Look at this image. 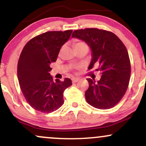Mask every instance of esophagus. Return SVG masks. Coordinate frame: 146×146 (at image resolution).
<instances>
[{"instance_id": "1", "label": "esophagus", "mask_w": 146, "mask_h": 146, "mask_svg": "<svg viewBox=\"0 0 146 146\" xmlns=\"http://www.w3.org/2000/svg\"><path fill=\"white\" fill-rule=\"evenodd\" d=\"M80 80V79L79 78H74L72 79V82H73V83L78 82Z\"/></svg>"}]
</instances>
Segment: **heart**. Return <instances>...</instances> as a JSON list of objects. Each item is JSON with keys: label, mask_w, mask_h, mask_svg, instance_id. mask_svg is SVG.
<instances>
[{"label": "heart", "mask_w": 146, "mask_h": 146, "mask_svg": "<svg viewBox=\"0 0 146 146\" xmlns=\"http://www.w3.org/2000/svg\"><path fill=\"white\" fill-rule=\"evenodd\" d=\"M84 44L83 42H79V43H78V44Z\"/></svg>", "instance_id": "b5f03b06"}]
</instances>
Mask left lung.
I'll use <instances>...</instances> for the list:
<instances>
[{
	"label": "left lung",
	"instance_id": "1",
	"mask_svg": "<svg viewBox=\"0 0 146 146\" xmlns=\"http://www.w3.org/2000/svg\"><path fill=\"white\" fill-rule=\"evenodd\" d=\"M72 38L82 40L91 49L88 69L100 64L102 76L99 81L88 78L89 87L85 92L86 102L98 109H109L121 100L128 88L130 62L125 45L110 31L96 28L75 30Z\"/></svg>",
	"mask_w": 146,
	"mask_h": 146
}]
</instances>
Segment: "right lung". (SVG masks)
<instances>
[{
  "mask_svg": "<svg viewBox=\"0 0 146 146\" xmlns=\"http://www.w3.org/2000/svg\"><path fill=\"white\" fill-rule=\"evenodd\" d=\"M72 31H47L30 40L21 52L18 82L27 102L38 111L48 113L58 110L64 104V91L72 85L69 78L54 82L49 73L51 64L56 61Z\"/></svg>",
  "mask_w": 146,
  "mask_h": 146,
  "instance_id": "obj_1",
  "label": "right lung"
}]
</instances>
